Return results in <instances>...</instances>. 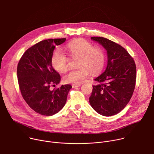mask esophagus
<instances>
[{
  "mask_svg": "<svg viewBox=\"0 0 154 154\" xmlns=\"http://www.w3.org/2000/svg\"><path fill=\"white\" fill-rule=\"evenodd\" d=\"M79 86H80V85H75V84H72V88H77V87H79Z\"/></svg>",
  "mask_w": 154,
  "mask_h": 154,
  "instance_id": "34e87169",
  "label": "esophagus"
}]
</instances>
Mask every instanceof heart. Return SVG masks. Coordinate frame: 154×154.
I'll use <instances>...</instances> for the list:
<instances>
[{"instance_id": "1", "label": "heart", "mask_w": 154, "mask_h": 154, "mask_svg": "<svg viewBox=\"0 0 154 154\" xmlns=\"http://www.w3.org/2000/svg\"><path fill=\"white\" fill-rule=\"evenodd\" d=\"M66 49L71 58L79 59L77 64V67L79 68L66 73L63 77L64 83L80 85L88 76L89 71L96 74L102 70L105 56L101 48H94L91 42L81 39L68 43ZM68 58L60 49H57L54 52L51 63L57 71H65L68 68Z\"/></svg>"}]
</instances>
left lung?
<instances>
[{
  "label": "left lung",
  "mask_w": 154,
  "mask_h": 154,
  "mask_svg": "<svg viewBox=\"0 0 154 154\" xmlns=\"http://www.w3.org/2000/svg\"><path fill=\"white\" fill-rule=\"evenodd\" d=\"M106 50L108 62L104 72L94 79L90 103L94 110L105 116L118 114L133 95L137 68L134 60L118 44L103 37L93 36Z\"/></svg>",
  "instance_id": "left-lung-1"
}]
</instances>
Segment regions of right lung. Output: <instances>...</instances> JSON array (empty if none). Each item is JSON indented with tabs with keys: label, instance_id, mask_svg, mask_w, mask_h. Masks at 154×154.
Returning <instances> with one entry per match:
<instances>
[{
	"label": "right lung",
	"instance_id": "1",
	"mask_svg": "<svg viewBox=\"0 0 154 154\" xmlns=\"http://www.w3.org/2000/svg\"><path fill=\"white\" fill-rule=\"evenodd\" d=\"M66 39H48L36 43L24 52L17 64V80L22 96L32 109L42 115L52 116L60 112L72 88L71 85H64L51 90L61 79L52 66V56L55 46Z\"/></svg>",
	"mask_w": 154,
	"mask_h": 154
}]
</instances>
